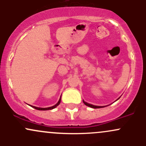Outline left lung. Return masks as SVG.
<instances>
[{
    "label": "left lung",
    "instance_id": "left-lung-1",
    "mask_svg": "<svg viewBox=\"0 0 146 146\" xmlns=\"http://www.w3.org/2000/svg\"><path fill=\"white\" fill-rule=\"evenodd\" d=\"M84 104H85V105L88 106V107H92V108H94V109H98V108H102V107H100V106H95V105H92V104H88V103L85 102H84Z\"/></svg>",
    "mask_w": 146,
    "mask_h": 146
}]
</instances>
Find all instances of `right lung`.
Listing matches in <instances>:
<instances>
[{"label": "right lung", "mask_w": 146, "mask_h": 146, "mask_svg": "<svg viewBox=\"0 0 146 146\" xmlns=\"http://www.w3.org/2000/svg\"><path fill=\"white\" fill-rule=\"evenodd\" d=\"M60 102H61V98H60V100H58V103H57L56 104H55L54 106H53V107H47V108H40V107H34V106H32L33 108L36 109V110H52V109H54L55 107H56L58 105V104H60Z\"/></svg>", "instance_id": "1"}]
</instances>
